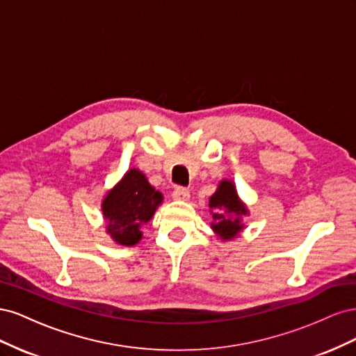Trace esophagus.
<instances>
[{"mask_svg":"<svg viewBox=\"0 0 356 356\" xmlns=\"http://www.w3.org/2000/svg\"><path fill=\"white\" fill-rule=\"evenodd\" d=\"M172 197L178 202H186L190 199V191L184 187H177L174 191H172Z\"/></svg>","mask_w":356,"mask_h":356,"instance_id":"34e87169","label":"esophagus"}]
</instances>
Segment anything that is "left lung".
Instances as JSON below:
<instances>
[{
    "label": "left lung",
    "mask_w": 356,
    "mask_h": 356,
    "mask_svg": "<svg viewBox=\"0 0 356 356\" xmlns=\"http://www.w3.org/2000/svg\"><path fill=\"white\" fill-rule=\"evenodd\" d=\"M209 208L213 220L211 229L222 241H232L243 230L242 217L248 213V209L232 181L222 179L220 182L217 191L209 197Z\"/></svg>",
    "instance_id": "8db88e82"
}]
</instances>
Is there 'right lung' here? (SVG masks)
<instances>
[{
	"label": "right lung",
	"instance_id": "obj_1",
	"mask_svg": "<svg viewBox=\"0 0 356 356\" xmlns=\"http://www.w3.org/2000/svg\"><path fill=\"white\" fill-rule=\"evenodd\" d=\"M161 200V193L149 186L141 170L129 169L102 200L106 233L118 245H136L143 239L141 225L153 218Z\"/></svg>",
	"mask_w": 356,
	"mask_h": 356
}]
</instances>
